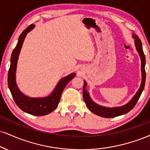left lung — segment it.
I'll use <instances>...</instances> for the list:
<instances>
[{"mask_svg": "<svg viewBox=\"0 0 150 150\" xmlns=\"http://www.w3.org/2000/svg\"><path fill=\"white\" fill-rule=\"evenodd\" d=\"M132 37L134 38L135 46H136V50L138 52L139 56L140 57V60H141V73H142V82L140 84V88L138 90L134 96L130 100L129 102H128L127 104L124 105L119 106V107H105V106L100 105L97 104L95 103L90 97L89 93L87 90L86 89V81L84 80V86H83V98L85 102L86 107L94 113L95 115H98V116L102 117H105V118H112V117H115L117 116H120V115H125L129 111L134 108L136 104L138 102L139 98H140V95L143 91L144 87H145V79H146V74H145V57L144 54L143 50H142V42L140 38H138V35L132 34Z\"/></svg>", "mask_w": 150, "mask_h": 150, "instance_id": "8db88e82", "label": "left lung"}]
</instances>
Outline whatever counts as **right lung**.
<instances>
[{
  "mask_svg": "<svg viewBox=\"0 0 150 150\" xmlns=\"http://www.w3.org/2000/svg\"><path fill=\"white\" fill-rule=\"evenodd\" d=\"M35 27V25L31 24L28 26L21 33L18 39V42L14 49L10 59V66L8 72V87L12 93L14 102L21 110L25 112L35 116H43L51 113L57 108L60 101L61 94L64 88L68 83L75 76V73H73L67 76L63 77L59 82L52 92L45 97L33 98L23 94L19 90L16 82V71H17V61L19 59L23 41L27 33Z\"/></svg>",
  "mask_w": 150,
  "mask_h": 150,
  "instance_id": "right-lung-1",
  "label": "right lung"
}]
</instances>
